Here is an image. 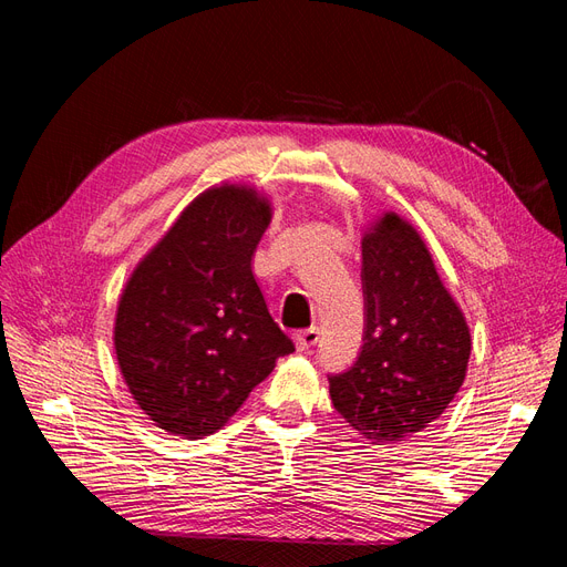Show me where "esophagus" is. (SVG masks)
Listing matches in <instances>:
<instances>
[{
    "label": "esophagus",
    "instance_id": "34e87169",
    "mask_svg": "<svg viewBox=\"0 0 567 567\" xmlns=\"http://www.w3.org/2000/svg\"><path fill=\"white\" fill-rule=\"evenodd\" d=\"M293 340H296V348H298V350H310L312 346H317L319 329H317V326H312V329L298 331V333L293 336Z\"/></svg>",
    "mask_w": 567,
    "mask_h": 567
}]
</instances>
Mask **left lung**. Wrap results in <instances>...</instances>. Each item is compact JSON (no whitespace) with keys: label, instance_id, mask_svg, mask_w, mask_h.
Instances as JSON below:
<instances>
[{"label":"left lung","instance_id":"left-lung-1","mask_svg":"<svg viewBox=\"0 0 567 567\" xmlns=\"http://www.w3.org/2000/svg\"><path fill=\"white\" fill-rule=\"evenodd\" d=\"M364 346L329 375L338 414L371 442H400L440 419L466 379L471 331L421 234L385 213L362 238Z\"/></svg>","mask_w":567,"mask_h":567}]
</instances>
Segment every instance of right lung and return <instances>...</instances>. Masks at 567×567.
Returning <instances> with one entry per match:
<instances>
[{
    "label": "right lung",
    "instance_id": "add662e5",
    "mask_svg": "<svg viewBox=\"0 0 567 567\" xmlns=\"http://www.w3.org/2000/svg\"><path fill=\"white\" fill-rule=\"evenodd\" d=\"M271 205L250 186L203 192L136 265L115 315L120 373L169 435L217 433L296 350L252 277Z\"/></svg>",
    "mask_w": 567,
    "mask_h": 567
}]
</instances>
